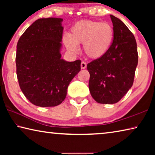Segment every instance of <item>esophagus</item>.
Here are the masks:
<instances>
[{"label": "esophagus", "instance_id": "1", "mask_svg": "<svg viewBox=\"0 0 155 155\" xmlns=\"http://www.w3.org/2000/svg\"><path fill=\"white\" fill-rule=\"evenodd\" d=\"M81 69H85L86 67H87V64H86L85 62L82 61L81 64Z\"/></svg>", "mask_w": 155, "mask_h": 155}]
</instances>
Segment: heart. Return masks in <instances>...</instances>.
Listing matches in <instances>:
<instances>
[{"instance_id": "1", "label": "heart", "mask_w": 155, "mask_h": 155, "mask_svg": "<svg viewBox=\"0 0 155 155\" xmlns=\"http://www.w3.org/2000/svg\"><path fill=\"white\" fill-rule=\"evenodd\" d=\"M114 38V28L109 23L86 20L72 26L69 35L64 37V43L68 51L73 54L77 53L78 46L83 44L86 55L97 59L109 51Z\"/></svg>"}]
</instances>
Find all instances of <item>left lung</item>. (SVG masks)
Listing matches in <instances>:
<instances>
[{
    "instance_id": "8db88e82",
    "label": "left lung",
    "mask_w": 155,
    "mask_h": 155,
    "mask_svg": "<svg viewBox=\"0 0 155 155\" xmlns=\"http://www.w3.org/2000/svg\"><path fill=\"white\" fill-rule=\"evenodd\" d=\"M114 38L111 48L100 59L89 63V89L98 103L114 104L132 87L138 63L137 43L122 21L110 15Z\"/></svg>"
}]
</instances>
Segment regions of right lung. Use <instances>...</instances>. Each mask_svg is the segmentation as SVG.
Returning <instances> with one entry per match:
<instances>
[{"mask_svg":"<svg viewBox=\"0 0 155 155\" xmlns=\"http://www.w3.org/2000/svg\"><path fill=\"white\" fill-rule=\"evenodd\" d=\"M62 18H40L17 44V77L26 98L38 107H55L64 101L70 83L81 70V60L61 59Z\"/></svg>","mask_w":155,"mask_h":155,"instance_id":"right-lung-1","label":"right lung"}]
</instances>
